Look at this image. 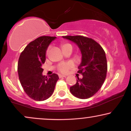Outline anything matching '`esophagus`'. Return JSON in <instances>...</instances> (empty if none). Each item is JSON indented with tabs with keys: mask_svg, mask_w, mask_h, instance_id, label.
Here are the masks:
<instances>
[{
	"mask_svg": "<svg viewBox=\"0 0 131 131\" xmlns=\"http://www.w3.org/2000/svg\"><path fill=\"white\" fill-rule=\"evenodd\" d=\"M59 78H66L67 75H62V74H59Z\"/></svg>",
	"mask_w": 131,
	"mask_h": 131,
	"instance_id": "obj_1",
	"label": "esophagus"
}]
</instances>
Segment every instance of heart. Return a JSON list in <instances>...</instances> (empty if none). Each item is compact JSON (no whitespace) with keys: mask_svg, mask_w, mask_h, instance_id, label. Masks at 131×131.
I'll return each instance as SVG.
<instances>
[{"mask_svg":"<svg viewBox=\"0 0 131 131\" xmlns=\"http://www.w3.org/2000/svg\"><path fill=\"white\" fill-rule=\"evenodd\" d=\"M68 45H71L68 43H64L62 45V48L67 46ZM48 53V50L47 51V53ZM74 67V63L72 61H69V62H64L61 63L59 64V67H58V70L60 72H62V73H67L68 72V71L70 70L71 68Z\"/></svg>","mask_w":131,"mask_h":131,"instance_id":"heart-1","label":"heart"}]
</instances>
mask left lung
<instances>
[{
    "mask_svg": "<svg viewBox=\"0 0 131 131\" xmlns=\"http://www.w3.org/2000/svg\"><path fill=\"white\" fill-rule=\"evenodd\" d=\"M63 38L76 44L82 53L78 72L82 74L83 78L78 77L76 83L70 87V92L79 99L89 98L98 91L106 78L107 63L104 50L90 38L81 35Z\"/></svg>",
    "mask_w": 131,
    "mask_h": 131,
    "instance_id": "left-lung-1",
    "label": "left lung"
}]
</instances>
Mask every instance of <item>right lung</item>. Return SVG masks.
<instances>
[{
    "label": "right lung",
    "mask_w": 131,
    "mask_h": 131,
    "mask_svg": "<svg viewBox=\"0 0 131 131\" xmlns=\"http://www.w3.org/2000/svg\"><path fill=\"white\" fill-rule=\"evenodd\" d=\"M56 37L42 36L30 42L19 58L18 72L24 90L30 98L41 101L53 93L59 78L53 73L48 77L42 75V65L46 61V52Z\"/></svg>",
    "instance_id": "obj_1"
}]
</instances>
